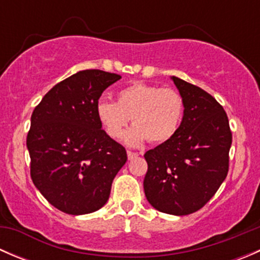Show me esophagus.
Returning a JSON list of instances; mask_svg holds the SVG:
<instances>
[{
    "instance_id": "34e87169",
    "label": "esophagus",
    "mask_w": 260,
    "mask_h": 260,
    "mask_svg": "<svg viewBox=\"0 0 260 260\" xmlns=\"http://www.w3.org/2000/svg\"><path fill=\"white\" fill-rule=\"evenodd\" d=\"M127 156H128V159H133L136 158V157H138V153H136V152H132V151H128Z\"/></svg>"
}]
</instances>
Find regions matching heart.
I'll return each instance as SVG.
<instances>
[{"mask_svg": "<svg viewBox=\"0 0 260 260\" xmlns=\"http://www.w3.org/2000/svg\"><path fill=\"white\" fill-rule=\"evenodd\" d=\"M99 123L112 138H119L129 118L135 127L124 135V142L138 146L143 141L162 143L179 131L183 101L175 89L135 83L117 93V103L101 99L95 106Z\"/></svg>", "mask_w": 260, "mask_h": 260, "instance_id": "obj_1", "label": "heart"}]
</instances>
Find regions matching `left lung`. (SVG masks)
<instances>
[{"instance_id":"8db88e82","label":"left lung","mask_w":260,"mask_h":260,"mask_svg":"<svg viewBox=\"0 0 260 260\" xmlns=\"http://www.w3.org/2000/svg\"><path fill=\"white\" fill-rule=\"evenodd\" d=\"M183 101L176 135L145 153V195L156 210L188 215L215 195L229 171L232 131L224 108L204 89L171 77Z\"/></svg>"}]
</instances>
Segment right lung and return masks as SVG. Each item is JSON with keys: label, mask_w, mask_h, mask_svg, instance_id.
Wrapping results in <instances>:
<instances>
[{"label": "right lung", "mask_w": 260, "mask_h": 260, "mask_svg": "<svg viewBox=\"0 0 260 260\" xmlns=\"http://www.w3.org/2000/svg\"><path fill=\"white\" fill-rule=\"evenodd\" d=\"M120 79L103 70H81L45 94L27 133L30 174L41 195L70 215L106 205L112 182L127 162L125 148L102 129L95 106Z\"/></svg>", "instance_id": "right-lung-1"}]
</instances>
